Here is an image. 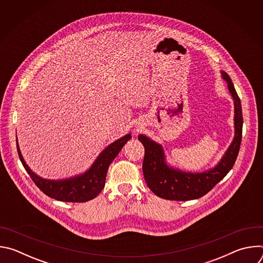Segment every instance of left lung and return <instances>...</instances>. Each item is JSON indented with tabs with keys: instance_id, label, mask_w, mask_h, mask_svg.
I'll return each instance as SVG.
<instances>
[{
	"instance_id": "1",
	"label": "left lung",
	"mask_w": 263,
	"mask_h": 263,
	"mask_svg": "<svg viewBox=\"0 0 263 263\" xmlns=\"http://www.w3.org/2000/svg\"><path fill=\"white\" fill-rule=\"evenodd\" d=\"M221 78L227 82L228 89L234 101L235 135L230 146L213 167L202 173L183 172L166 163L163 147L160 143L145 135H138L144 146L142 172L144 180L156 196L173 201H189L203 197L226 176L233 167L237 158L242 134V110L240 99L227 72L220 71Z\"/></svg>"
}]
</instances>
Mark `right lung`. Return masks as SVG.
Returning a JSON list of instances; mask_svg holds the SVG:
<instances>
[{"label":"right lung","instance_id":"obj_1","mask_svg":"<svg viewBox=\"0 0 263 263\" xmlns=\"http://www.w3.org/2000/svg\"><path fill=\"white\" fill-rule=\"evenodd\" d=\"M130 138L131 134L129 133L115 142L110 143L105 149H103L91 166L83 174L61 180H49L37 176L31 171L24 160L18 147L17 139L16 146L20 159L25 170L30 175L36 186L44 194L61 202L83 203L95 199L102 192L105 186L106 175L110 163L118 156L122 147Z\"/></svg>","mask_w":263,"mask_h":263}]
</instances>
